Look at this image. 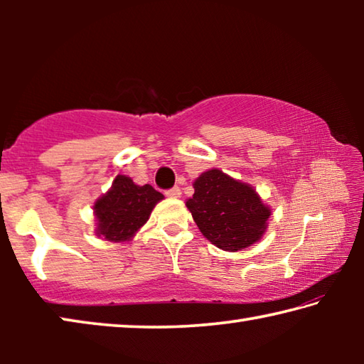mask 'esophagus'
<instances>
[{
	"label": "esophagus",
	"instance_id": "esophagus-1",
	"mask_svg": "<svg viewBox=\"0 0 364 364\" xmlns=\"http://www.w3.org/2000/svg\"><path fill=\"white\" fill-rule=\"evenodd\" d=\"M165 196L171 197V199H176V197L181 196V191H180V188H171L168 191H165Z\"/></svg>",
	"mask_w": 364,
	"mask_h": 364
}]
</instances>
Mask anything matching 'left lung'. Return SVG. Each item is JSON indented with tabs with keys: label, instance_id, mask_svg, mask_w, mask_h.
I'll return each mask as SVG.
<instances>
[{
	"label": "left lung",
	"instance_id": "8db88e82",
	"mask_svg": "<svg viewBox=\"0 0 364 364\" xmlns=\"http://www.w3.org/2000/svg\"><path fill=\"white\" fill-rule=\"evenodd\" d=\"M186 207L200 232L221 250L237 252L255 244L268 226L271 210L247 183L221 170L204 171L194 181Z\"/></svg>",
	"mask_w": 364,
	"mask_h": 364
}]
</instances>
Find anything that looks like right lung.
<instances>
[{"instance_id":"add662e5","label":"right lung","mask_w":364,"mask_h":364,"mask_svg":"<svg viewBox=\"0 0 364 364\" xmlns=\"http://www.w3.org/2000/svg\"><path fill=\"white\" fill-rule=\"evenodd\" d=\"M162 199L151 184L138 186L130 176L117 175L112 188L95 202L96 234L110 242L130 241Z\"/></svg>"}]
</instances>
